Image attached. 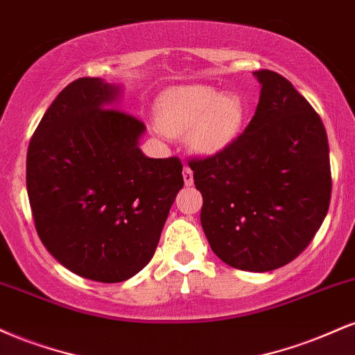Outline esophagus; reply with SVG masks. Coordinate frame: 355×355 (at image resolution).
<instances>
[{
    "instance_id": "1",
    "label": "esophagus",
    "mask_w": 355,
    "mask_h": 355,
    "mask_svg": "<svg viewBox=\"0 0 355 355\" xmlns=\"http://www.w3.org/2000/svg\"><path fill=\"white\" fill-rule=\"evenodd\" d=\"M182 178H184V182L186 186H191L194 182V178H193V169L189 168V166H184V169H182Z\"/></svg>"
}]
</instances>
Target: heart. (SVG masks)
<instances>
[{"instance_id": "1", "label": "heart", "mask_w": 355, "mask_h": 355, "mask_svg": "<svg viewBox=\"0 0 355 355\" xmlns=\"http://www.w3.org/2000/svg\"><path fill=\"white\" fill-rule=\"evenodd\" d=\"M244 112L237 94H219L209 86L179 87L162 99L159 128L169 136L189 132V144L196 151L212 154L239 135Z\"/></svg>"}]
</instances>
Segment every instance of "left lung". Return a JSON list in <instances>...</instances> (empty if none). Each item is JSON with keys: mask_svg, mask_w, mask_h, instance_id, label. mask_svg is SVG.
I'll return each mask as SVG.
<instances>
[{"mask_svg": "<svg viewBox=\"0 0 355 355\" xmlns=\"http://www.w3.org/2000/svg\"><path fill=\"white\" fill-rule=\"evenodd\" d=\"M262 85L251 123L214 156L194 157L201 224L211 249L231 268L268 272L301 254L326 218L332 178L322 119L281 74Z\"/></svg>", "mask_w": 355, "mask_h": 355, "instance_id": "left-lung-1", "label": "left lung"}]
</instances>
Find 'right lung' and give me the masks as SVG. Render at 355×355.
<instances>
[{"instance_id":"add662e5","label":"right lung","mask_w":355,"mask_h":355,"mask_svg":"<svg viewBox=\"0 0 355 355\" xmlns=\"http://www.w3.org/2000/svg\"><path fill=\"white\" fill-rule=\"evenodd\" d=\"M118 86L69 83L28 146L26 187L41 243L60 264L98 282H123L151 261L176 194L179 157L137 148L144 123L112 106Z\"/></svg>"}]
</instances>
